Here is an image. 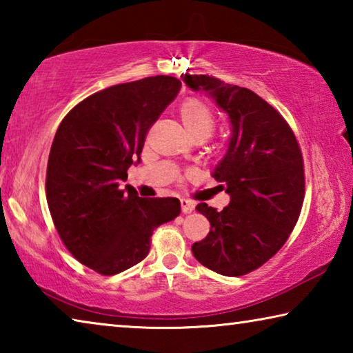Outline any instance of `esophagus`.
<instances>
[{
  "label": "esophagus",
  "mask_w": 353,
  "mask_h": 353,
  "mask_svg": "<svg viewBox=\"0 0 353 353\" xmlns=\"http://www.w3.org/2000/svg\"><path fill=\"white\" fill-rule=\"evenodd\" d=\"M181 207L183 213H191L194 210V202L188 199H181Z\"/></svg>",
  "instance_id": "34e87169"
}]
</instances>
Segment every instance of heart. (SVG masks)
Returning a JSON list of instances; mask_svg holds the SVG:
<instances>
[{
  "label": "heart",
  "mask_w": 353,
  "mask_h": 353,
  "mask_svg": "<svg viewBox=\"0 0 353 353\" xmlns=\"http://www.w3.org/2000/svg\"><path fill=\"white\" fill-rule=\"evenodd\" d=\"M179 115L182 118V123L191 139L194 141H205L210 139L212 134L216 129V118L204 101L198 98H188L183 101Z\"/></svg>",
  "instance_id": "b5f03b06"
}]
</instances>
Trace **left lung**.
Masks as SVG:
<instances>
[{"mask_svg": "<svg viewBox=\"0 0 353 353\" xmlns=\"http://www.w3.org/2000/svg\"><path fill=\"white\" fill-rule=\"evenodd\" d=\"M182 79L210 94L232 124L229 149L213 172L230 202L221 212L198 204L210 232L191 250L221 276H244L276 255L294 229L305 196L302 151L285 118L256 93L207 74Z\"/></svg>", "mask_w": 353, "mask_h": 353, "instance_id": "obj_1", "label": "left lung"}]
</instances>
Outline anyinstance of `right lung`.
<instances>
[{
  "label": "right lung",
  "instance_id": "add662e5",
  "mask_svg": "<svg viewBox=\"0 0 353 353\" xmlns=\"http://www.w3.org/2000/svg\"><path fill=\"white\" fill-rule=\"evenodd\" d=\"M172 76H151L90 94L62 119L46 168V201L57 234L77 261L101 276L140 263L154 229L181 213L176 198L121 190L149 128L181 90Z\"/></svg>",
  "mask_w": 353,
  "mask_h": 353
}]
</instances>
